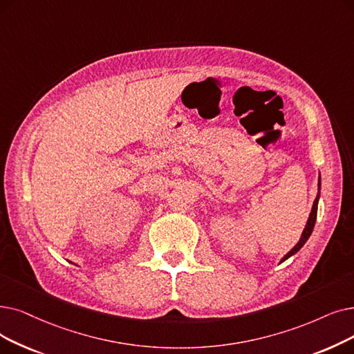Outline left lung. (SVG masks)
<instances>
[{"instance_id": "1", "label": "left lung", "mask_w": 354, "mask_h": 354, "mask_svg": "<svg viewBox=\"0 0 354 354\" xmlns=\"http://www.w3.org/2000/svg\"><path fill=\"white\" fill-rule=\"evenodd\" d=\"M319 188H321V176H319V180H318V194H317V198H315V201H314V204H313V209H311L308 221H306V225H305L304 232H302V236H301L299 241L294 245V249H292L290 252H288V253L282 257V262H285V260L289 259L290 256H294V254L302 248V245L306 243V240L310 239V236H311V233H313V230H314V225H315V220H317V209H318V199H319Z\"/></svg>"}]
</instances>
